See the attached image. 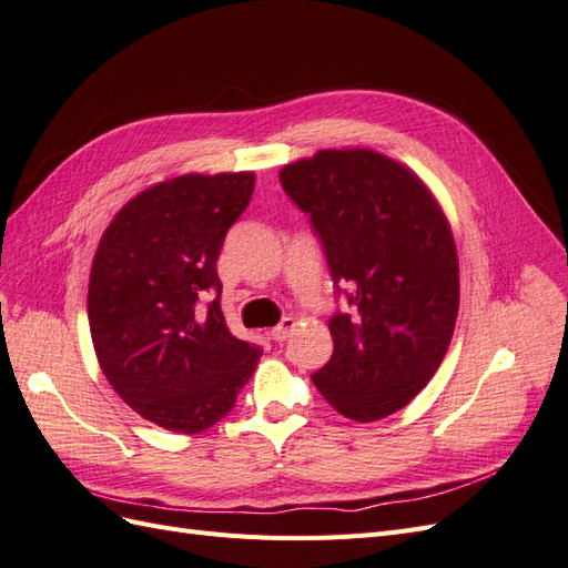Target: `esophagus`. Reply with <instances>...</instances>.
I'll use <instances>...</instances> for the list:
<instances>
[{
    "label": "esophagus",
    "instance_id": "1",
    "mask_svg": "<svg viewBox=\"0 0 568 568\" xmlns=\"http://www.w3.org/2000/svg\"><path fill=\"white\" fill-rule=\"evenodd\" d=\"M292 331H295V318L285 316V318L271 331V339H273V342H285Z\"/></svg>",
    "mask_w": 568,
    "mask_h": 568
}]
</instances>
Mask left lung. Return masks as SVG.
<instances>
[{
  "mask_svg": "<svg viewBox=\"0 0 568 568\" xmlns=\"http://www.w3.org/2000/svg\"><path fill=\"white\" fill-rule=\"evenodd\" d=\"M281 186L349 304L331 318L333 356L311 379L344 417H387L425 389L453 337L460 278L446 216L410 170L365 149L285 164Z\"/></svg>",
  "mask_w": 568,
  "mask_h": 568,
  "instance_id": "1",
  "label": "left lung"
}]
</instances>
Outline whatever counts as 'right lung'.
<instances>
[{"label":"right lung","instance_id":"1","mask_svg":"<svg viewBox=\"0 0 568 568\" xmlns=\"http://www.w3.org/2000/svg\"><path fill=\"white\" fill-rule=\"evenodd\" d=\"M254 174H184L145 189L105 229L89 276V331L126 406L176 434L226 417L262 349L222 314L216 260Z\"/></svg>","mask_w":568,"mask_h":568}]
</instances>
